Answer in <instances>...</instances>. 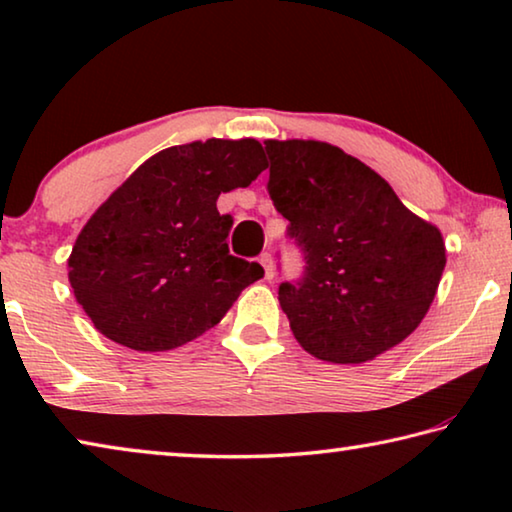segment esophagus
<instances>
[{"label":"esophagus","instance_id":"obj_1","mask_svg":"<svg viewBox=\"0 0 512 512\" xmlns=\"http://www.w3.org/2000/svg\"><path fill=\"white\" fill-rule=\"evenodd\" d=\"M258 261H261V265L265 267V279H274V270H272V258H270V254H261L258 256Z\"/></svg>","mask_w":512,"mask_h":512}]
</instances>
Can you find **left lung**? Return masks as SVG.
<instances>
[{"mask_svg": "<svg viewBox=\"0 0 512 512\" xmlns=\"http://www.w3.org/2000/svg\"><path fill=\"white\" fill-rule=\"evenodd\" d=\"M267 192L304 258L279 304L306 352L332 364L371 361L421 325L446 265L437 226L391 185L325 141H265Z\"/></svg>", "mask_w": 512, "mask_h": 512, "instance_id": "obj_1", "label": "left lung"}]
</instances>
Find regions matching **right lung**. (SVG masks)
<instances>
[{"instance_id": "right-lung-1", "label": "right lung", "mask_w": 512, "mask_h": 512, "mask_svg": "<svg viewBox=\"0 0 512 512\" xmlns=\"http://www.w3.org/2000/svg\"><path fill=\"white\" fill-rule=\"evenodd\" d=\"M265 169L256 139L164 148L141 164L77 235L75 300L100 334L139 352L174 350L226 316L263 267L231 256L219 194Z\"/></svg>"}]
</instances>
